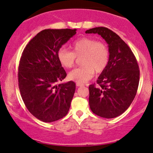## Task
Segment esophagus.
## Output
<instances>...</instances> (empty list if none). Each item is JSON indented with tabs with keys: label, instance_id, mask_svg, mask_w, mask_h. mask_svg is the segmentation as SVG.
<instances>
[{
	"label": "esophagus",
	"instance_id": "1",
	"mask_svg": "<svg viewBox=\"0 0 153 153\" xmlns=\"http://www.w3.org/2000/svg\"><path fill=\"white\" fill-rule=\"evenodd\" d=\"M76 85L78 87H81V86H83V84L82 83H80V82H76Z\"/></svg>",
	"mask_w": 153,
	"mask_h": 153
}]
</instances>
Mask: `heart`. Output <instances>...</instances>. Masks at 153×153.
<instances>
[{"label": "heart", "instance_id": "obj_1", "mask_svg": "<svg viewBox=\"0 0 153 153\" xmlns=\"http://www.w3.org/2000/svg\"><path fill=\"white\" fill-rule=\"evenodd\" d=\"M71 51L60 48L57 56L61 65L71 68L74 65L76 57L81 58L82 66L71 71L68 78L80 83H85L93 78L95 71L101 73L106 69L109 62L110 53L104 42L91 37H81L71 45Z\"/></svg>", "mask_w": 153, "mask_h": 153}]
</instances>
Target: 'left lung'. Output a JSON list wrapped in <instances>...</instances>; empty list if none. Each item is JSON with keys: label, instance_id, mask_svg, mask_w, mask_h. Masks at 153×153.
I'll return each mask as SVG.
<instances>
[{"label": "left lung", "instance_id": "obj_1", "mask_svg": "<svg viewBox=\"0 0 153 153\" xmlns=\"http://www.w3.org/2000/svg\"><path fill=\"white\" fill-rule=\"evenodd\" d=\"M85 34H98L108 44L109 62L89 85V105L93 113L103 118L119 117L129 108L137 91L140 70L131 49L119 35L106 27H96Z\"/></svg>", "mask_w": 153, "mask_h": 153}]
</instances>
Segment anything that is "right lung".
I'll return each instance as SVG.
<instances>
[{"label":"right lung","mask_w":153,"mask_h":153,"mask_svg":"<svg viewBox=\"0 0 153 153\" xmlns=\"http://www.w3.org/2000/svg\"><path fill=\"white\" fill-rule=\"evenodd\" d=\"M76 34V29H45L27 44L19 65V88L24 104L34 117L52 122L65 117L75 83L59 82L67 73L57 51Z\"/></svg>","instance_id":"1"}]
</instances>
